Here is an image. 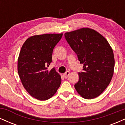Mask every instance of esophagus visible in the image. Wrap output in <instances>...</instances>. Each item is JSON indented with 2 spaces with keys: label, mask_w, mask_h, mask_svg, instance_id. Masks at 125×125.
<instances>
[{
  "label": "esophagus",
  "mask_w": 125,
  "mask_h": 125,
  "mask_svg": "<svg viewBox=\"0 0 125 125\" xmlns=\"http://www.w3.org/2000/svg\"><path fill=\"white\" fill-rule=\"evenodd\" d=\"M69 74H70V72L69 71H66L63 74V75L64 78L67 79V77H68L69 76Z\"/></svg>",
  "instance_id": "esophagus-1"
}]
</instances>
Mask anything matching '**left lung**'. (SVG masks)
Listing matches in <instances>:
<instances>
[{
	"instance_id": "1",
	"label": "left lung",
	"mask_w": 125,
	"mask_h": 125,
	"mask_svg": "<svg viewBox=\"0 0 125 125\" xmlns=\"http://www.w3.org/2000/svg\"><path fill=\"white\" fill-rule=\"evenodd\" d=\"M64 37L77 54L83 72L74 87L84 99H92L100 95L112 78L115 66L112 49L107 40L97 31L82 28L66 32Z\"/></svg>"
}]
</instances>
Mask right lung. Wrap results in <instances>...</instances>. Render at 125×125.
Wrapping results in <instances>:
<instances>
[{"instance_id":"obj_1","label":"right lung","mask_w":125,"mask_h":125,"mask_svg":"<svg viewBox=\"0 0 125 125\" xmlns=\"http://www.w3.org/2000/svg\"><path fill=\"white\" fill-rule=\"evenodd\" d=\"M63 34H43L30 37L21 47L18 61V71L21 83L32 97L39 100L52 97L59 87L61 77L53 68V49Z\"/></svg>"}]
</instances>
